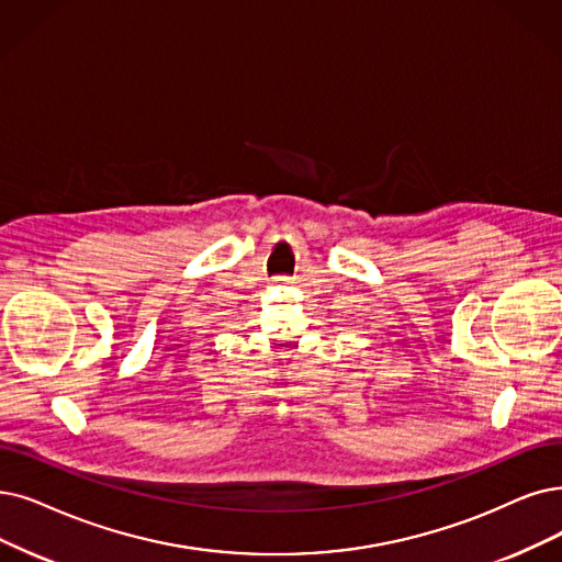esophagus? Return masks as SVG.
Wrapping results in <instances>:
<instances>
[{
  "label": "esophagus",
  "mask_w": 562,
  "mask_h": 562,
  "mask_svg": "<svg viewBox=\"0 0 562 562\" xmlns=\"http://www.w3.org/2000/svg\"><path fill=\"white\" fill-rule=\"evenodd\" d=\"M274 281H277V283H288V281H290V279H288V277H277V279H274Z\"/></svg>",
  "instance_id": "obj_1"
}]
</instances>
